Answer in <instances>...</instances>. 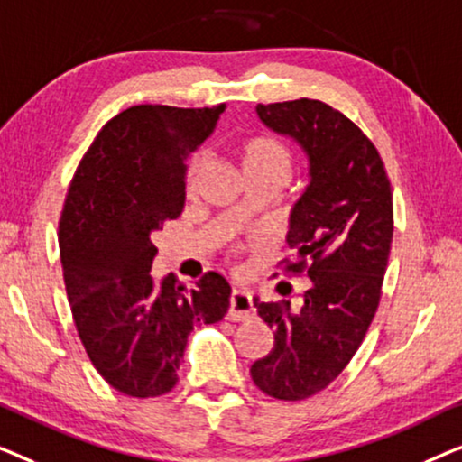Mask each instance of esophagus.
Returning <instances> with one entry per match:
<instances>
[{"mask_svg": "<svg viewBox=\"0 0 462 462\" xmlns=\"http://www.w3.org/2000/svg\"><path fill=\"white\" fill-rule=\"evenodd\" d=\"M254 315V302H252V294L245 290H233L229 296V313L226 318L233 321L250 319Z\"/></svg>", "mask_w": 462, "mask_h": 462, "instance_id": "esophagus-1", "label": "esophagus"}]
</instances>
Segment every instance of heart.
I'll use <instances>...</instances> for the list:
<instances>
[{
    "mask_svg": "<svg viewBox=\"0 0 462 462\" xmlns=\"http://www.w3.org/2000/svg\"><path fill=\"white\" fill-rule=\"evenodd\" d=\"M237 157L245 179H250V176H275V179L283 180L290 174V168H292V155H290L286 144L271 136H252L248 141H244L237 149ZM199 168V160H195L189 168V191L195 185Z\"/></svg>",
    "mask_w": 462,
    "mask_h": 462,
    "instance_id": "1",
    "label": "heart"
}]
</instances>
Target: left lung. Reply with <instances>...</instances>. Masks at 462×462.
Listing matches in <instances>:
<instances>
[{
  "mask_svg": "<svg viewBox=\"0 0 462 462\" xmlns=\"http://www.w3.org/2000/svg\"><path fill=\"white\" fill-rule=\"evenodd\" d=\"M256 116L292 138L309 162V185L290 212L286 242L299 256L288 271L307 269L311 288L299 309L254 299L275 343L250 368L263 393L296 402L326 389L368 332L393 239V198L374 144L330 105H256Z\"/></svg>",
  "mask_w": 462,
  "mask_h": 462,
  "instance_id": "obj_1",
  "label": "left lung"
}]
</instances>
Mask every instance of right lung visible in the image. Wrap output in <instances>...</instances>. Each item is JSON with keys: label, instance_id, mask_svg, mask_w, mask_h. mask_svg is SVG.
<instances>
[{"label": "right lung", "instance_id": "add662e5", "mask_svg": "<svg viewBox=\"0 0 462 462\" xmlns=\"http://www.w3.org/2000/svg\"><path fill=\"white\" fill-rule=\"evenodd\" d=\"M223 111L130 106L103 125L69 187L59 223L67 299L94 368L124 395L172 391L189 334L229 307L231 286L214 271L191 290L151 275V236L180 217L187 157Z\"/></svg>", "mask_w": 462, "mask_h": 462}]
</instances>
